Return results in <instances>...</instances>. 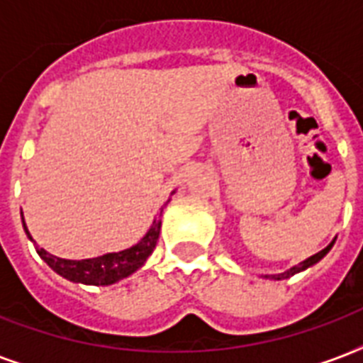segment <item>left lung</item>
Returning a JSON list of instances; mask_svg holds the SVG:
<instances>
[{"label":"left lung","instance_id":"1","mask_svg":"<svg viewBox=\"0 0 363 363\" xmlns=\"http://www.w3.org/2000/svg\"><path fill=\"white\" fill-rule=\"evenodd\" d=\"M333 242H335V241H332V242H330V245H328L326 248H324V250H320V252L313 254L311 258L303 259L301 264L294 265V267H290V269L284 271V273H281V275H271V279H275V281H281V279H288V277L296 275V273H299V271H303V269H307V267H311V265H315L316 262H320V259L324 258V256H326L328 252H330V248L333 247Z\"/></svg>","mask_w":363,"mask_h":363}]
</instances>
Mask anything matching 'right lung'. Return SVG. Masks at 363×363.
Here are the masks:
<instances>
[{
    "mask_svg": "<svg viewBox=\"0 0 363 363\" xmlns=\"http://www.w3.org/2000/svg\"><path fill=\"white\" fill-rule=\"evenodd\" d=\"M22 224H24L26 235L31 239L30 232L26 228L24 216H22ZM160 228H162V211L154 218L152 226L145 233V238L137 245L121 250V252H109L104 254V256H98V258L88 259H65L47 252L45 248L37 247V254L47 262L50 269H54L67 281L81 282V284H94V286H109V284H115V282L122 281L125 277H130L131 273H135L147 262L148 256L156 248V242H158L160 238Z\"/></svg>",
    "mask_w": 363,
    "mask_h": 363,
    "instance_id": "obj_1",
    "label": "right lung"
}]
</instances>
